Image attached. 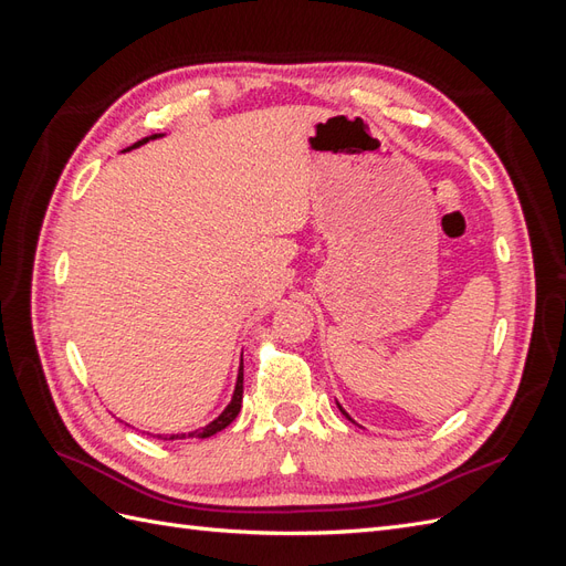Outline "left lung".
I'll use <instances>...</instances> for the list:
<instances>
[{
  "label": "left lung",
  "instance_id": "1",
  "mask_svg": "<svg viewBox=\"0 0 566 566\" xmlns=\"http://www.w3.org/2000/svg\"><path fill=\"white\" fill-rule=\"evenodd\" d=\"M335 403H337V408H339V410H342V416H345V418H347V420H349V422H354V418H352V416H349V413H347V410H345V408H342V406H339V401H335ZM354 424H358V422H354ZM358 427H361V424H358Z\"/></svg>",
  "mask_w": 566,
  "mask_h": 566
}]
</instances>
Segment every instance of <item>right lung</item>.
<instances>
[{
  "instance_id": "add662e5",
  "label": "right lung",
  "mask_w": 566,
  "mask_h": 566,
  "mask_svg": "<svg viewBox=\"0 0 566 566\" xmlns=\"http://www.w3.org/2000/svg\"><path fill=\"white\" fill-rule=\"evenodd\" d=\"M160 136H165V134L144 136L142 142H136V144H132L129 148L119 150V153H127V150H132V148H139V146H144V144H148L150 139H160ZM241 403H243V354H241V366H238L235 387H233V394H231V401L224 406V410H221V413H219L214 420H210L205 427H198V430H193V432H184V434H158V437H160V439H167V441H169V439H208V437H212V434L224 430V427H229V424L235 420V416L241 413Z\"/></svg>"
}]
</instances>
